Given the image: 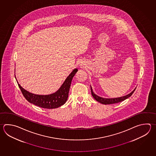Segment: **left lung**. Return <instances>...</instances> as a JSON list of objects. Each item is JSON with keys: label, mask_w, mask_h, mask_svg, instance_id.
<instances>
[{"label": "left lung", "mask_w": 156, "mask_h": 156, "mask_svg": "<svg viewBox=\"0 0 156 156\" xmlns=\"http://www.w3.org/2000/svg\"><path fill=\"white\" fill-rule=\"evenodd\" d=\"M136 88V87L133 89V91H132L130 93L128 94L127 95H124V96L121 97L114 98H103V97H99L98 95L95 94V93L93 92L92 88V87L90 86L91 93H92L93 97L95 99L97 102H99V103L103 104V105H111V104H114V103H118V102L123 101L124 100L128 98L129 97H130L131 95H132V94L133 93Z\"/></svg>", "instance_id": "1"}]
</instances>
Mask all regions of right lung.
Instances as JSON below:
<instances>
[{
  "label": "right lung",
  "instance_id": "add662e5",
  "mask_svg": "<svg viewBox=\"0 0 156 156\" xmlns=\"http://www.w3.org/2000/svg\"><path fill=\"white\" fill-rule=\"evenodd\" d=\"M77 71L78 69L76 68L73 69L69 75L66 78L61 87L56 92L46 95L36 94L29 92L19 84L16 80V74L15 78L23 94L29 102L41 108L54 109L58 108L66 103L68 97V93L72 80Z\"/></svg>",
  "mask_w": 156,
  "mask_h": 156
}]
</instances>
